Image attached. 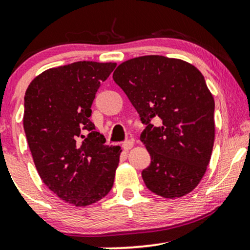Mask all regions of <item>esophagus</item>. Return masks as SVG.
<instances>
[{"label":"esophagus","mask_w":250,"mask_h":250,"mask_svg":"<svg viewBox=\"0 0 250 250\" xmlns=\"http://www.w3.org/2000/svg\"><path fill=\"white\" fill-rule=\"evenodd\" d=\"M122 147L125 150H129V149H131L134 147V141H131V140H128V141H125L122 143Z\"/></svg>","instance_id":"esophagus-1"}]
</instances>
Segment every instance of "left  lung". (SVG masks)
I'll list each match as a JSON object with an SVG mask.
<instances>
[{"instance_id":"1","label":"left lung","mask_w":250,"mask_h":250,"mask_svg":"<svg viewBox=\"0 0 250 250\" xmlns=\"http://www.w3.org/2000/svg\"><path fill=\"white\" fill-rule=\"evenodd\" d=\"M113 79L147 125V188L167 199L190 193L207 170L215 139L214 97L201 71L182 60L147 55L121 63ZM156 116L160 127L150 123Z\"/></svg>"}]
</instances>
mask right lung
<instances>
[{"label":"right lung","instance_id":"obj_1","mask_svg":"<svg viewBox=\"0 0 250 250\" xmlns=\"http://www.w3.org/2000/svg\"><path fill=\"white\" fill-rule=\"evenodd\" d=\"M115 67L80 61L50 68L25 91L23 127L37 173L76 207L97 202L114 185L121 147L105 146L89 117L97 89Z\"/></svg>","mask_w":250,"mask_h":250}]
</instances>
